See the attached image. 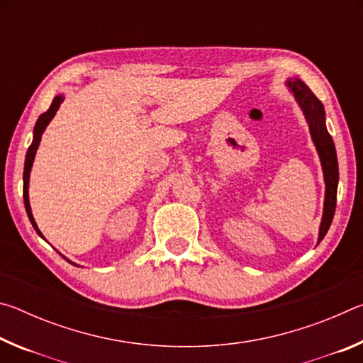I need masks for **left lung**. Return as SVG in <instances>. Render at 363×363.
Returning a JSON list of instances; mask_svg holds the SVG:
<instances>
[{
    "label": "left lung",
    "mask_w": 363,
    "mask_h": 363,
    "mask_svg": "<svg viewBox=\"0 0 363 363\" xmlns=\"http://www.w3.org/2000/svg\"><path fill=\"white\" fill-rule=\"evenodd\" d=\"M286 86L298 101L301 110L309 125V131L312 140H314L315 149L318 152L322 162L323 177H325V203H323V216L320 223V230H318V243L323 240L331 225V220L335 216L336 210V192H337V158L333 139L325 126V108L323 104L317 99L315 94L307 88L304 82L299 78H290L286 82Z\"/></svg>",
    "instance_id": "1"
}]
</instances>
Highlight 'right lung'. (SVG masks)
Returning <instances> with one entry per match:
<instances>
[{"label":"right lung","mask_w":363,"mask_h":363,"mask_svg":"<svg viewBox=\"0 0 363 363\" xmlns=\"http://www.w3.org/2000/svg\"><path fill=\"white\" fill-rule=\"evenodd\" d=\"M64 101V96H56L54 97V101L51 104V107L48 108V112L41 113L38 121H36L35 125V130H33V140H32V145L28 147L27 150V155H26V168H23V203H26V210H27V214H28V219L30 223H32L33 229L38 232V235H41V232L38 229V225H36L35 219H33V214H32V208H30V201H28V181H30V171H32V164H33V160H35V155H36V149H38L40 145V140H41V134L45 133L46 126L49 125V121H51L54 118V115H56V112L60 107V104H62ZM69 261V259H67ZM70 262V261H69ZM73 264V262H72ZM77 266V264H75Z\"/></svg>","instance_id":"add662e5"}]
</instances>
